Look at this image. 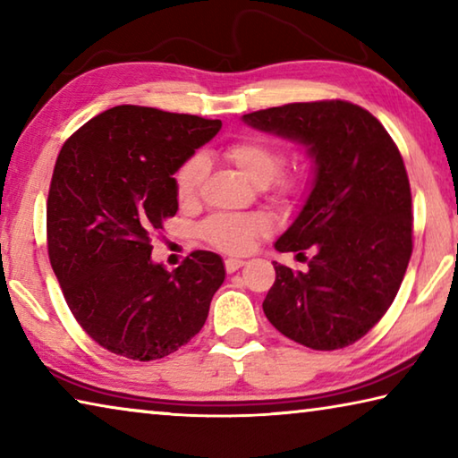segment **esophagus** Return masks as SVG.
I'll use <instances>...</instances> for the list:
<instances>
[{
  "mask_svg": "<svg viewBox=\"0 0 458 458\" xmlns=\"http://www.w3.org/2000/svg\"><path fill=\"white\" fill-rule=\"evenodd\" d=\"M224 267H226V273H236V270L240 267H244V260L240 259H228L226 262H224Z\"/></svg>",
  "mask_w": 458,
  "mask_h": 458,
  "instance_id": "obj_1",
  "label": "esophagus"
}]
</instances>
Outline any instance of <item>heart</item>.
<instances>
[{"label":"heart","instance_id":"heart-1","mask_svg":"<svg viewBox=\"0 0 458 458\" xmlns=\"http://www.w3.org/2000/svg\"><path fill=\"white\" fill-rule=\"evenodd\" d=\"M228 159L257 185H273L276 196L286 198L299 191V180L294 175L276 177L284 164L281 147L260 137H244L228 145ZM206 175V159L193 155L183 161L174 175L175 198L182 206L196 201L199 185ZM270 230L267 216L262 214H216L201 224V236L214 248L228 254L248 252L260 236Z\"/></svg>","mask_w":458,"mask_h":458}]
</instances>
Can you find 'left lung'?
Listing matches in <instances>:
<instances>
[{"label": "left lung", "mask_w": 458, "mask_h": 458, "mask_svg": "<svg viewBox=\"0 0 458 458\" xmlns=\"http://www.w3.org/2000/svg\"><path fill=\"white\" fill-rule=\"evenodd\" d=\"M242 121L303 143L315 161L303 210L275 242L278 252L313 257L305 273L275 262L267 319L311 350L352 345L390 309L412 257L404 159L382 123L347 100L291 103Z\"/></svg>", "instance_id": "8db88e82"}]
</instances>
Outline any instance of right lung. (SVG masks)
<instances>
[{"mask_svg":"<svg viewBox=\"0 0 458 458\" xmlns=\"http://www.w3.org/2000/svg\"><path fill=\"white\" fill-rule=\"evenodd\" d=\"M220 127L121 105L62 145L46 206L50 265L74 319L111 353L161 360L204 327L222 259L196 250L165 270L151 260V236L177 212L174 174Z\"/></svg>","mask_w":458,"mask_h":458,"instance_id":"1","label":"right lung"}]
</instances>
